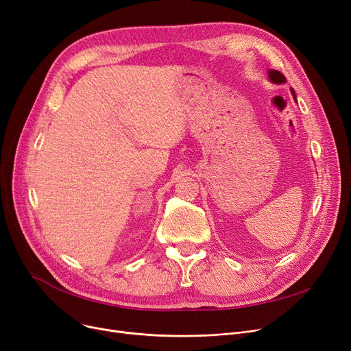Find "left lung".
<instances>
[{
  "instance_id": "left-lung-1",
  "label": "left lung",
  "mask_w": 351,
  "mask_h": 351,
  "mask_svg": "<svg viewBox=\"0 0 351 351\" xmlns=\"http://www.w3.org/2000/svg\"><path fill=\"white\" fill-rule=\"evenodd\" d=\"M269 80H270L273 84H285V82H286V78H285L283 73L279 72V71H276V69H270V71H269ZM291 94H293V98H294V99H298V98H296V94H294L293 89H291Z\"/></svg>"
}]
</instances>
